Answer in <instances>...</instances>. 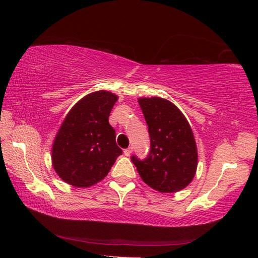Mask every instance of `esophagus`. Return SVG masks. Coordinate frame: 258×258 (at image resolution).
Wrapping results in <instances>:
<instances>
[{"mask_svg": "<svg viewBox=\"0 0 258 258\" xmlns=\"http://www.w3.org/2000/svg\"><path fill=\"white\" fill-rule=\"evenodd\" d=\"M132 152H133L132 147H128V149H125V150H124V155H125V156H130L131 153H132Z\"/></svg>", "mask_w": 258, "mask_h": 258, "instance_id": "1", "label": "esophagus"}]
</instances>
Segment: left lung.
I'll return each mask as SVG.
<instances>
[{"instance_id":"obj_1","label":"left lung","mask_w":258,"mask_h":258,"mask_svg":"<svg viewBox=\"0 0 258 258\" xmlns=\"http://www.w3.org/2000/svg\"><path fill=\"white\" fill-rule=\"evenodd\" d=\"M149 126L150 153L144 160H131L140 176L155 190L173 193L186 187L197 167V149L190 126L183 113L161 97L140 98Z\"/></svg>"}]
</instances>
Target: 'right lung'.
Segmentation results:
<instances>
[{
    "mask_svg": "<svg viewBox=\"0 0 258 258\" xmlns=\"http://www.w3.org/2000/svg\"><path fill=\"white\" fill-rule=\"evenodd\" d=\"M117 96L106 91L82 98L65 117L54 140L52 163L64 182L87 187L108 174L122 155L108 116Z\"/></svg>",
    "mask_w": 258,
    "mask_h": 258,
    "instance_id": "1",
    "label": "right lung"
}]
</instances>
